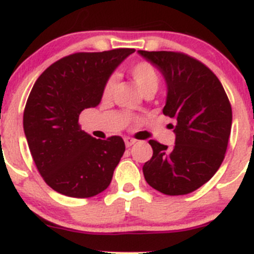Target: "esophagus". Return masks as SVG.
<instances>
[{"label": "esophagus", "instance_id": "obj_1", "mask_svg": "<svg viewBox=\"0 0 254 254\" xmlns=\"http://www.w3.org/2000/svg\"><path fill=\"white\" fill-rule=\"evenodd\" d=\"M124 140H125V145H127V148H129V146H131V145H134V144L136 143V140H135V139H132V138H125Z\"/></svg>", "mask_w": 254, "mask_h": 254}]
</instances>
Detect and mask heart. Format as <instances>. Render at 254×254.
Here are the masks:
<instances>
[{"label":"heart","mask_w":254,"mask_h":254,"mask_svg":"<svg viewBox=\"0 0 254 254\" xmlns=\"http://www.w3.org/2000/svg\"><path fill=\"white\" fill-rule=\"evenodd\" d=\"M129 75L134 80V82L136 84L138 89L140 90L141 94H144L146 91L155 92L158 90V87H159V72H158V70L150 63H146V61L136 63L129 68ZM114 86H115V79L110 77L103 87L104 99L110 98L111 94H113Z\"/></svg>","instance_id":"heart-1"}]
</instances>
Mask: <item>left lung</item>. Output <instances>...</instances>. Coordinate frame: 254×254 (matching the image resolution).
I'll return each instance as SVG.
<instances>
[{
	"label": "left lung",
	"instance_id": "1",
	"mask_svg": "<svg viewBox=\"0 0 254 254\" xmlns=\"http://www.w3.org/2000/svg\"><path fill=\"white\" fill-rule=\"evenodd\" d=\"M167 82L163 114L174 120L173 148L149 140L151 159L143 173L151 188L184 195L207 183L224 159L232 127V108L223 86L204 64L182 52L143 51Z\"/></svg>",
	"mask_w": 254,
	"mask_h": 254
}]
</instances>
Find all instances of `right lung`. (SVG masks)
I'll return each mask as SVG.
<instances>
[{"mask_svg": "<svg viewBox=\"0 0 254 254\" xmlns=\"http://www.w3.org/2000/svg\"><path fill=\"white\" fill-rule=\"evenodd\" d=\"M134 51L76 52L49 66L35 82L23 111V130L37 170L58 193L90 198L110 184L124 140L92 138L81 130L79 116L100 104L105 82Z\"/></svg>", "mask_w": 254, "mask_h": 254, "instance_id": "obj_1", "label": "right lung"}]
</instances>
